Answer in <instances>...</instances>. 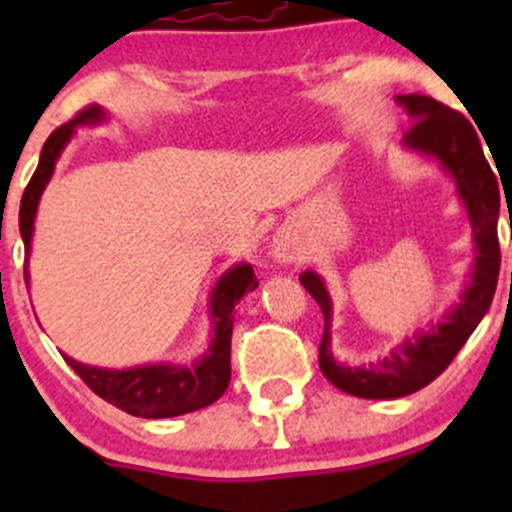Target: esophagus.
Wrapping results in <instances>:
<instances>
[{
	"mask_svg": "<svg viewBox=\"0 0 512 512\" xmlns=\"http://www.w3.org/2000/svg\"><path fill=\"white\" fill-rule=\"evenodd\" d=\"M272 257L282 265H292V262L299 260V245L297 237L289 230H277L275 237H272Z\"/></svg>",
	"mask_w": 512,
	"mask_h": 512,
	"instance_id": "1",
	"label": "esophagus"
}]
</instances>
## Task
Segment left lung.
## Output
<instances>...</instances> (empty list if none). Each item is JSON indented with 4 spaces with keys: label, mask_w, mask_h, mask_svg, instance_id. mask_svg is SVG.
I'll list each match as a JSON object with an SVG mask.
<instances>
[{
    "label": "left lung",
    "mask_w": 512,
    "mask_h": 512,
    "mask_svg": "<svg viewBox=\"0 0 512 512\" xmlns=\"http://www.w3.org/2000/svg\"><path fill=\"white\" fill-rule=\"evenodd\" d=\"M414 123L404 133V146L421 156L436 158L448 175L456 180L458 195L468 210L476 242L471 282L463 289L461 302L431 327V332H416L389 356L369 366L339 364L332 354V299L317 272L299 275L304 289L317 299L324 314V334L319 342V366L322 374L337 389L359 399H401L431 384L446 371L453 356L478 327L490 309L500 272L498 213L500 193L498 178L490 170L480 148L476 128L463 113L443 106L436 98L423 94L396 96Z\"/></svg>",
    "instance_id": "left-lung-1"
}]
</instances>
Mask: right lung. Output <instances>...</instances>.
Segmentation results:
<instances>
[{
  "mask_svg": "<svg viewBox=\"0 0 512 512\" xmlns=\"http://www.w3.org/2000/svg\"><path fill=\"white\" fill-rule=\"evenodd\" d=\"M106 121L101 106H89L76 113L74 121L64 123L46 138L41 148L39 165H36L32 180L22 195L19 205V230L27 252L32 250V232L39 198L49 183L54 165L59 160L66 143L74 136L76 126H91V123ZM24 280L29 282L27 265H24ZM257 287L255 272L250 265H235L218 280L210 297V312H213V342L203 359L193 366L173 364H148L133 366V369H98V366L79 364L71 356H64L71 369L81 376L94 394L108 404L118 406L131 416L143 418H170L198 411L218 401L230 384V339H232V309Z\"/></svg>",
  "mask_w": 512,
  "mask_h": 512,
  "instance_id": "add662e5",
  "label": "right lung"
}]
</instances>
